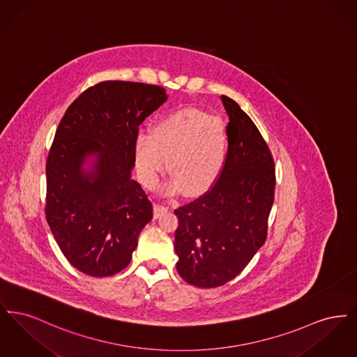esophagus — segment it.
I'll list each match as a JSON object with an SVG mask.
<instances>
[{
    "label": "esophagus",
    "instance_id": "esophagus-1",
    "mask_svg": "<svg viewBox=\"0 0 357 357\" xmlns=\"http://www.w3.org/2000/svg\"><path fill=\"white\" fill-rule=\"evenodd\" d=\"M169 210L167 206L160 204H153V218H159L163 213H166Z\"/></svg>",
    "mask_w": 357,
    "mask_h": 357
}]
</instances>
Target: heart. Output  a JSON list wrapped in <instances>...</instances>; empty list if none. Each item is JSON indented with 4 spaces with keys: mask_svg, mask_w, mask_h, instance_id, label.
I'll list each match as a JSON object with an SVG mask.
<instances>
[{
    "mask_svg": "<svg viewBox=\"0 0 357 357\" xmlns=\"http://www.w3.org/2000/svg\"><path fill=\"white\" fill-rule=\"evenodd\" d=\"M229 149L223 121L198 109H182L159 120L153 135L140 132L135 140V163L144 186L158 185L170 163L174 174L166 192L197 195L220 178Z\"/></svg>",
    "mask_w": 357,
    "mask_h": 357,
    "instance_id": "b5f03b06",
    "label": "heart"
}]
</instances>
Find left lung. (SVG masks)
Instances as JSON below:
<instances>
[{"instance_id": "1", "label": "left lung", "mask_w": 357, "mask_h": 357, "mask_svg": "<svg viewBox=\"0 0 357 357\" xmlns=\"http://www.w3.org/2000/svg\"><path fill=\"white\" fill-rule=\"evenodd\" d=\"M229 115L227 156L220 178L175 210L176 271L190 285L217 288L242 272L268 236L275 169L253 120L222 95Z\"/></svg>"}]
</instances>
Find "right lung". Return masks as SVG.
I'll list each match as a JSON object with an SVG mask.
<instances>
[{
	"label": "right lung",
	"mask_w": 357,
	"mask_h": 357,
	"mask_svg": "<svg viewBox=\"0 0 357 357\" xmlns=\"http://www.w3.org/2000/svg\"><path fill=\"white\" fill-rule=\"evenodd\" d=\"M163 86L108 80L72 102L47 159L45 217L60 250L77 271L108 277L131 261L153 204L131 179L139 126L167 100ZM95 154L94 170L82 165Z\"/></svg>",
	"instance_id": "obj_1"
}]
</instances>
